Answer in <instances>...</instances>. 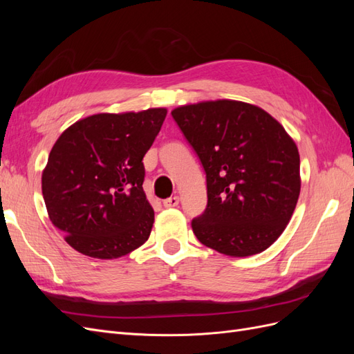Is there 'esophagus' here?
Listing matches in <instances>:
<instances>
[{
    "instance_id": "esophagus-1",
    "label": "esophagus",
    "mask_w": 354,
    "mask_h": 354,
    "mask_svg": "<svg viewBox=\"0 0 354 354\" xmlns=\"http://www.w3.org/2000/svg\"><path fill=\"white\" fill-rule=\"evenodd\" d=\"M177 205H178V196H171V198L164 201L165 208H173V207H177Z\"/></svg>"
}]
</instances>
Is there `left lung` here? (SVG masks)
Returning <instances> with one entry per match:
<instances>
[{
  "label": "left lung",
  "mask_w": 354,
  "mask_h": 354,
  "mask_svg": "<svg viewBox=\"0 0 354 354\" xmlns=\"http://www.w3.org/2000/svg\"><path fill=\"white\" fill-rule=\"evenodd\" d=\"M207 176V208L192 220L201 243L232 257L259 254L281 236L299 196V155L266 111L236 100L171 112Z\"/></svg>",
  "instance_id": "1"
}]
</instances>
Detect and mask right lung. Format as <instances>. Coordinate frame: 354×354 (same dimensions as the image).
I'll list each match as a JSON object with an SVG mask.
<instances>
[{"mask_svg": "<svg viewBox=\"0 0 354 354\" xmlns=\"http://www.w3.org/2000/svg\"><path fill=\"white\" fill-rule=\"evenodd\" d=\"M167 109L97 113L62 133L42 171L51 223L78 252L112 260L151 234L155 212L143 192V156Z\"/></svg>", "mask_w": 354, "mask_h": 354, "instance_id": "right-lung-1", "label": "right lung"}]
</instances>
